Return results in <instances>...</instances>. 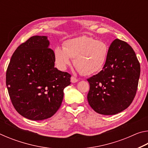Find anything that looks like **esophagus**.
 Here are the masks:
<instances>
[{
  "label": "esophagus",
  "mask_w": 148,
  "mask_h": 148,
  "mask_svg": "<svg viewBox=\"0 0 148 148\" xmlns=\"http://www.w3.org/2000/svg\"><path fill=\"white\" fill-rule=\"evenodd\" d=\"M71 82L72 83H76V82H78V79H77L76 77H75L74 76H72L71 78Z\"/></svg>",
  "instance_id": "esophagus-1"
}]
</instances>
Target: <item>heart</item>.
<instances>
[{"instance_id":"1","label":"heart","mask_w":148,"mask_h":148,"mask_svg":"<svg viewBox=\"0 0 148 148\" xmlns=\"http://www.w3.org/2000/svg\"><path fill=\"white\" fill-rule=\"evenodd\" d=\"M109 53V46L102 40H95L91 37L82 36L65 41L63 47L54 49L55 62L61 70L74 64L77 71L85 75L92 74L103 68Z\"/></svg>"}]
</instances>
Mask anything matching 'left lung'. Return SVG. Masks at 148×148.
Listing matches in <instances>:
<instances>
[{
	"instance_id": "obj_1",
	"label": "left lung",
	"mask_w": 148,
	"mask_h": 148,
	"mask_svg": "<svg viewBox=\"0 0 148 148\" xmlns=\"http://www.w3.org/2000/svg\"><path fill=\"white\" fill-rule=\"evenodd\" d=\"M140 66L133 49L116 39L109 47L103 69L90 77L87 101L102 115H115L127 108L137 91Z\"/></svg>"
}]
</instances>
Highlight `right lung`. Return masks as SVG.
I'll list each match as a JSON object with an SVG mask.
<instances>
[{
  "label": "right lung",
  "instance_id": "obj_1",
  "mask_svg": "<svg viewBox=\"0 0 148 148\" xmlns=\"http://www.w3.org/2000/svg\"><path fill=\"white\" fill-rule=\"evenodd\" d=\"M46 36H34L14 51L6 83L12 104L22 116L40 121L61 106L71 75L55 68L54 52Z\"/></svg>",
  "mask_w": 148,
  "mask_h": 148
}]
</instances>
